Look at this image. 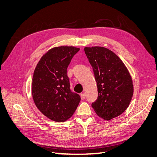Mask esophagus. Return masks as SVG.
I'll list each match as a JSON object with an SVG mask.
<instances>
[{
  "mask_svg": "<svg viewBox=\"0 0 157 157\" xmlns=\"http://www.w3.org/2000/svg\"><path fill=\"white\" fill-rule=\"evenodd\" d=\"M80 97H81V99L84 100L85 98H86V94L85 93H81L80 94Z\"/></svg>",
  "mask_w": 157,
  "mask_h": 157,
  "instance_id": "34e87169",
  "label": "esophagus"
}]
</instances>
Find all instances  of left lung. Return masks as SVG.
<instances>
[{
  "label": "left lung",
  "mask_w": 157,
  "mask_h": 157,
  "mask_svg": "<svg viewBox=\"0 0 157 157\" xmlns=\"http://www.w3.org/2000/svg\"><path fill=\"white\" fill-rule=\"evenodd\" d=\"M84 52L91 65L98 97L91 104L96 113L111 120L126 111L133 95V85L127 67L117 55L104 47H86Z\"/></svg>",
  "instance_id": "obj_1"
}]
</instances>
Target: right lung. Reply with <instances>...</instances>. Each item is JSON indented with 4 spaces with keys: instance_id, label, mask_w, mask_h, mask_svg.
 I'll return each mask as SVG.
<instances>
[{
    "instance_id": "1",
    "label": "right lung",
    "mask_w": 157,
    "mask_h": 157,
    "mask_svg": "<svg viewBox=\"0 0 157 157\" xmlns=\"http://www.w3.org/2000/svg\"><path fill=\"white\" fill-rule=\"evenodd\" d=\"M80 50L73 46L52 48L37 64L33 76L32 96L40 111L55 122H64L77 109L80 97L71 91L67 68Z\"/></svg>"
}]
</instances>
